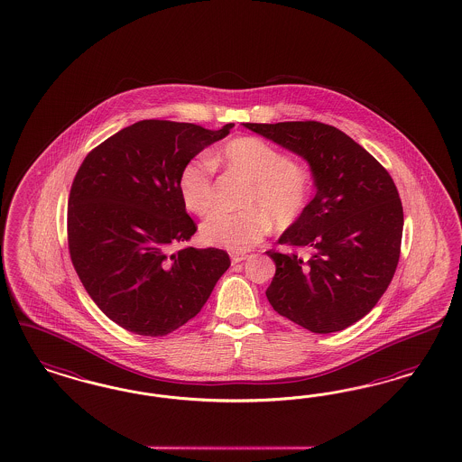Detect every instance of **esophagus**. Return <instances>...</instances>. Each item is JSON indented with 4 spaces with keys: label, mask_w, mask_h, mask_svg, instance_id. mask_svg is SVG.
Returning <instances> with one entry per match:
<instances>
[{
    "label": "esophagus",
    "mask_w": 462,
    "mask_h": 462,
    "mask_svg": "<svg viewBox=\"0 0 462 462\" xmlns=\"http://www.w3.org/2000/svg\"><path fill=\"white\" fill-rule=\"evenodd\" d=\"M246 258H248V254H231V262H233V263H239V262H243V260H246Z\"/></svg>",
    "instance_id": "esophagus-1"
}]
</instances>
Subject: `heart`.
<instances>
[{
    "label": "heart",
    "mask_w": 462,
    "mask_h": 462,
    "mask_svg": "<svg viewBox=\"0 0 462 462\" xmlns=\"http://www.w3.org/2000/svg\"><path fill=\"white\" fill-rule=\"evenodd\" d=\"M214 160L254 181V190L246 199V206L252 208L216 210L202 223L200 236L208 245L243 254L267 236L272 226L267 214L277 226H287L308 206L310 180L304 170L260 137L233 139ZM179 190L185 208L199 216L206 214L214 202V163L206 156L185 163L180 171Z\"/></svg>",
    "instance_id": "heart-1"
}]
</instances>
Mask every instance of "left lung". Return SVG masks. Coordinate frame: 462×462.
I'll return each instance as SVG.
<instances>
[{
    "instance_id": "1",
    "label": "left lung",
    "mask_w": 462,
    "mask_h": 462,
    "mask_svg": "<svg viewBox=\"0 0 462 462\" xmlns=\"http://www.w3.org/2000/svg\"><path fill=\"white\" fill-rule=\"evenodd\" d=\"M306 160L316 195L279 238L310 258L270 250L267 299L313 333L357 323L386 292L398 267L402 206L391 175L352 137L321 122L243 124Z\"/></svg>"
}]
</instances>
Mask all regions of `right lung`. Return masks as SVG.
I'll use <instances>...</instances> for the list:
<instances>
[{"label":"right lung","instance_id":"obj_1","mask_svg":"<svg viewBox=\"0 0 462 462\" xmlns=\"http://www.w3.org/2000/svg\"><path fill=\"white\" fill-rule=\"evenodd\" d=\"M235 124L141 120L85 158L68 200V243L89 298L119 327L163 337L192 319L231 265L217 248H181L197 231L181 168Z\"/></svg>","mask_w":462,"mask_h":462}]
</instances>
